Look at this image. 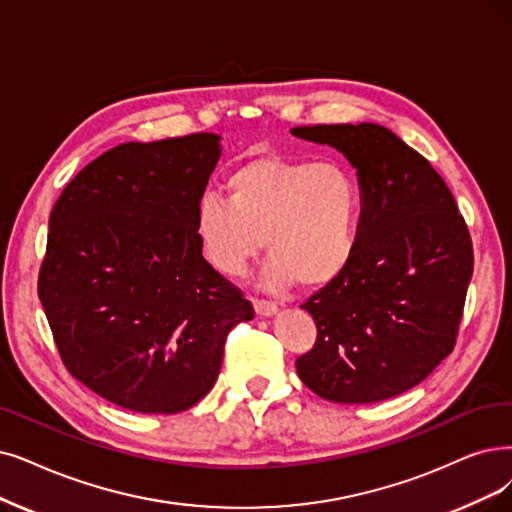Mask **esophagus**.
<instances>
[{
	"label": "esophagus",
	"instance_id": "1",
	"mask_svg": "<svg viewBox=\"0 0 512 512\" xmlns=\"http://www.w3.org/2000/svg\"><path fill=\"white\" fill-rule=\"evenodd\" d=\"M252 304H254L256 315H260V317H273L277 313V304H273V302H264V300L254 298Z\"/></svg>",
	"mask_w": 512,
	"mask_h": 512
}]
</instances>
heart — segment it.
I'll return each instance as SVG.
<instances>
[{"label": "heart", "mask_w": 512, "mask_h": 512, "mask_svg": "<svg viewBox=\"0 0 512 512\" xmlns=\"http://www.w3.org/2000/svg\"><path fill=\"white\" fill-rule=\"evenodd\" d=\"M359 208L357 180L338 161L256 157L227 178V199H201L193 229L224 277H239L264 245V288H321L353 256Z\"/></svg>", "instance_id": "1"}]
</instances>
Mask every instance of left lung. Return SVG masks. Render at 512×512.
Listing matches in <instances>:
<instances>
[{"label": "left lung", "instance_id": "obj_1", "mask_svg": "<svg viewBox=\"0 0 512 512\" xmlns=\"http://www.w3.org/2000/svg\"><path fill=\"white\" fill-rule=\"evenodd\" d=\"M357 170L361 214L346 269L302 304L317 342L300 380L336 403H376L420 384L452 353L473 243L443 178L378 124L302 126Z\"/></svg>", "mask_w": 512, "mask_h": 512}]
</instances>
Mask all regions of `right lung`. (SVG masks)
<instances>
[{"mask_svg":"<svg viewBox=\"0 0 512 512\" xmlns=\"http://www.w3.org/2000/svg\"><path fill=\"white\" fill-rule=\"evenodd\" d=\"M220 153L212 132L126 142L54 203L39 300L71 376L126 410H189L212 391L229 332L254 319L193 229Z\"/></svg>","mask_w":512,"mask_h":512,"instance_id":"add662e5","label":"right lung"}]
</instances>
